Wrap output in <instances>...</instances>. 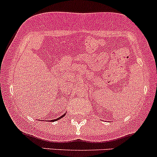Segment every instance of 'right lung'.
I'll list each match as a JSON object with an SVG mask.
<instances>
[{
    "instance_id": "1",
    "label": "right lung",
    "mask_w": 157,
    "mask_h": 157,
    "mask_svg": "<svg viewBox=\"0 0 157 157\" xmlns=\"http://www.w3.org/2000/svg\"><path fill=\"white\" fill-rule=\"evenodd\" d=\"M65 114H64V115H62V116H60V117H59V118H56V119L52 120V121H57V120H59V119H61V118H63V117H64V116H65Z\"/></svg>"
}]
</instances>
